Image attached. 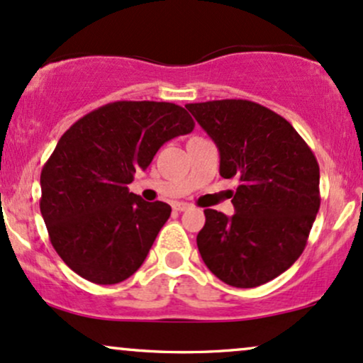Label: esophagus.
<instances>
[{"label":"esophagus","mask_w":363,"mask_h":363,"mask_svg":"<svg viewBox=\"0 0 363 363\" xmlns=\"http://www.w3.org/2000/svg\"><path fill=\"white\" fill-rule=\"evenodd\" d=\"M173 208H174V211H178V212H183V211H186V208H190V203H186V202H174L173 203Z\"/></svg>","instance_id":"34e87169"}]
</instances>
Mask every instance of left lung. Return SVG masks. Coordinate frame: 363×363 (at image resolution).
Wrapping results in <instances>:
<instances>
[{
  "instance_id": "obj_1",
  "label": "left lung",
  "mask_w": 363,
  "mask_h": 363,
  "mask_svg": "<svg viewBox=\"0 0 363 363\" xmlns=\"http://www.w3.org/2000/svg\"><path fill=\"white\" fill-rule=\"evenodd\" d=\"M219 149L223 178H240L234 216L206 208L197 246L224 284L251 289L291 268L319 211V164L297 130L250 100L189 104Z\"/></svg>"
}]
</instances>
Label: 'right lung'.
<instances>
[{"mask_svg": "<svg viewBox=\"0 0 363 363\" xmlns=\"http://www.w3.org/2000/svg\"><path fill=\"white\" fill-rule=\"evenodd\" d=\"M183 106L113 101L62 134L40 173V212L62 262L93 284L129 279L146 259L172 207L129 191L157 149L194 130Z\"/></svg>", "mask_w": 363, "mask_h": 363, "instance_id": "right-lung-1", "label": "right lung"}]
</instances>
